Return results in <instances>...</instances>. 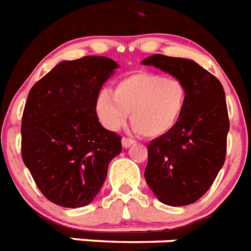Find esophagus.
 Listing matches in <instances>:
<instances>
[{
    "label": "esophagus",
    "mask_w": 251,
    "mask_h": 251,
    "mask_svg": "<svg viewBox=\"0 0 251 251\" xmlns=\"http://www.w3.org/2000/svg\"><path fill=\"white\" fill-rule=\"evenodd\" d=\"M133 143L134 141L132 140V138H129V137H123V138H122V146H123L124 149H128V147L132 146Z\"/></svg>",
    "instance_id": "34e87169"
}]
</instances>
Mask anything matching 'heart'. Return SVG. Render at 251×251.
<instances>
[{"label": "heart", "instance_id": "heart-1", "mask_svg": "<svg viewBox=\"0 0 251 251\" xmlns=\"http://www.w3.org/2000/svg\"><path fill=\"white\" fill-rule=\"evenodd\" d=\"M187 87L177 78L138 72L126 77L113 93L100 91L95 100V113L102 127L119 130L127 122L140 134L150 138L168 133L183 114Z\"/></svg>", "mask_w": 251, "mask_h": 251}]
</instances>
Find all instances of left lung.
Returning <instances> with one entry per match:
<instances>
[{"mask_svg": "<svg viewBox=\"0 0 251 251\" xmlns=\"http://www.w3.org/2000/svg\"><path fill=\"white\" fill-rule=\"evenodd\" d=\"M142 63L169 72L187 87L179 121L147 146L145 179L165 204H192L211 188L226 158L230 121L224 87L190 59L153 54Z\"/></svg>", "mask_w": 251, "mask_h": 251, "instance_id": "1", "label": "left lung"}]
</instances>
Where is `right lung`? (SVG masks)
<instances>
[{
	"instance_id": "1",
	"label": "right lung",
	"mask_w": 251,
	"mask_h": 251,
	"mask_svg": "<svg viewBox=\"0 0 251 251\" xmlns=\"http://www.w3.org/2000/svg\"><path fill=\"white\" fill-rule=\"evenodd\" d=\"M118 67L87 55L57 64L31 87L21 121V156L43 196L77 208L96 197L121 136L105 129L95 113L102 83Z\"/></svg>"
}]
</instances>
